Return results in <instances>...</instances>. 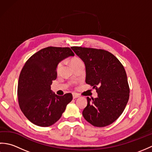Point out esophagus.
<instances>
[{"mask_svg": "<svg viewBox=\"0 0 152 152\" xmlns=\"http://www.w3.org/2000/svg\"><path fill=\"white\" fill-rule=\"evenodd\" d=\"M72 96H73V99H76V98L79 97V95L77 94V93H73Z\"/></svg>", "mask_w": 152, "mask_h": 152, "instance_id": "1", "label": "esophagus"}]
</instances>
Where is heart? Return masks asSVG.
Returning a JSON list of instances; mask_svg holds the SVG:
<instances>
[{"instance_id": "1", "label": "heart", "mask_w": 152, "mask_h": 152, "mask_svg": "<svg viewBox=\"0 0 152 152\" xmlns=\"http://www.w3.org/2000/svg\"><path fill=\"white\" fill-rule=\"evenodd\" d=\"M83 63L82 61L80 59V58L76 57L72 58V59L70 60V64H71V65H72V66H74V65H76V64H79V63ZM61 66H62V63H60L57 65V72H59V71L60 70Z\"/></svg>"}]
</instances>
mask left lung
Returning a JSON list of instances; mask_svg holds the SVG:
<instances>
[{
    "label": "left lung",
    "instance_id": "left-lung-1",
    "mask_svg": "<svg viewBox=\"0 0 152 152\" xmlns=\"http://www.w3.org/2000/svg\"><path fill=\"white\" fill-rule=\"evenodd\" d=\"M71 49L85 64L86 82L97 93L96 98L87 97L83 118L95 127L110 125L121 115L129 98L124 66L106 50L77 46Z\"/></svg>",
    "mask_w": 152,
    "mask_h": 152
}]
</instances>
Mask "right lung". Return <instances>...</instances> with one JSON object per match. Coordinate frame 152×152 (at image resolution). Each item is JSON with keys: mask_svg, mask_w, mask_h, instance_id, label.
Masks as SVG:
<instances>
[{"mask_svg": "<svg viewBox=\"0 0 152 152\" xmlns=\"http://www.w3.org/2000/svg\"><path fill=\"white\" fill-rule=\"evenodd\" d=\"M70 56L74 53L69 48L48 47L33 55L23 67L18 81V102L22 112L33 124L52 125L72 100L71 93L59 96L51 90L57 76L58 64Z\"/></svg>", "mask_w": 152, "mask_h": 152, "instance_id": "obj_1", "label": "right lung"}]
</instances>
